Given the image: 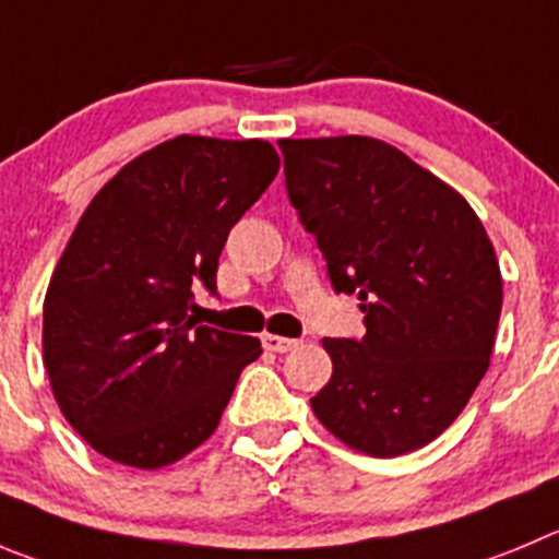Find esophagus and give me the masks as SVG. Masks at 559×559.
Returning a JSON list of instances; mask_svg holds the SVG:
<instances>
[{
    "label": "esophagus",
    "mask_w": 559,
    "mask_h": 559,
    "mask_svg": "<svg viewBox=\"0 0 559 559\" xmlns=\"http://www.w3.org/2000/svg\"><path fill=\"white\" fill-rule=\"evenodd\" d=\"M262 344L267 347L270 353H289L297 347V338H286V336H275V333H264Z\"/></svg>",
    "instance_id": "1"
}]
</instances>
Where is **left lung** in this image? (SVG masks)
<instances>
[{"instance_id": "obj_1", "label": "left lung", "mask_w": 559, "mask_h": 559, "mask_svg": "<svg viewBox=\"0 0 559 559\" xmlns=\"http://www.w3.org/2000/svg\"><path fill=\"white\" fill-rule=\"evenodd\" d=\"M286 192L336 292H358L361 338H322L311 397L344 444L397 457L466 408L491 361L502 275L466 198L374 138L281 140Z\"/></svg>"}]
</instances>
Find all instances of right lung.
<instances>
[{"label":"right lung","instance_id":"add662e5","mask_svg":"<svg viewBox=\"0 0 559 559\" xmlns=\"http://www.w3.org/2000/svg\"><path fill=\"white\" fill-rule=\"evenodd\" d=\"M278 174L267 140L181 138L98 190L44 300V364L68 425L98 455L162 468L201 447L262 342L192 320L217 295L234 223Z\"/></svg>","mask_w":559,"mask_h":559}]
</instances>
